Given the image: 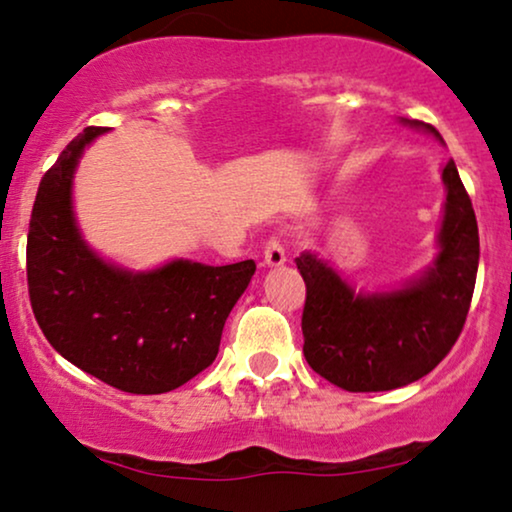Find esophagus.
I'll list each match as a JSON object with an SVG mask.
<instances>
[{
    "instance_id": "obj_1",
    "label": "esophagus",
    "mask_w": 512,
    "mask_h": 512,
    "mask_svg": "<svg viewBox=\"0 0 512 512\" xmlns=\"http://www.w3.org/2000/svg\"><path fill=\"white\" fill-rule=\"evenodd\" d=\"M263 263L268 265V268H279V265L286 263V249H284V244L277 240V237H270V240L265 242Z\"/></svg>"
}]
</instances>
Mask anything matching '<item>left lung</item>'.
Returning <instances> with one entry per match:
<instances>
[{"label":"left lung","mask_w":512,"mask_h":512,"mask_svg":"<svg viewBox=\"0 0 512 512\" xmlns=\"http://www.w3.org/2000/svg\"><path fill=\"white\" fill-rule=\"evenodd\" d=\"M405 125L443 137L433 125ZM445 205L431 268L391 291H356L317 254L296 258L305 279L303 354L314 373L347 391H389L445 359L471 307L480 261L478 221L457 165L443 167Z\"/></svg>","instance_id":"left-lung-1"}]
</instances>
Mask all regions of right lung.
<instances>
[{
  "instance_id": "1",
  "label": "right lung",
  "mask_w": 512,
  "mask_h": 512,
  "mask_svg": "<svg viewBox=\"0 0 512 512\" xmlns=\"http://www.w3.org/2000/svg\"><path fill=\"white\" fill-rule=\"evenodd\" d=\"M107 128H86L41 179L27 233L32 312L55 352L128 394H165L202 373L256 272L186 258L132 272L104 261L74 216L76 165Z\"/></svg>"
}]
</instances>
